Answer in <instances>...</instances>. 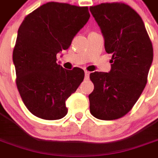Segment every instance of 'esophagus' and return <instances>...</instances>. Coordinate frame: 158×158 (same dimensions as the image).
I'll return each mask as SVG.
<instances>
[{
	"instance_id": "obj_1",
	"label": "esophagus",
	"mask_w": 158,
	"mask_h": 158,
	"mask_svg": "<svg viewBox=\"0 0 158 158\" xmlns=\"http://www.w3.org/2000/svg\"><path fill=\"white\" fill-rule=\"evenodd\" d=\"M89 71H85V79H89Z\"/></svg>"
}]
</instances>
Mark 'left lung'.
I'll return each mask as SVG.
<instances>
[{"label":"left lung","instance_id":"1","mask_svg":"<svg viewBox=\"0 0 158 158\" xmlns=\"http://www.w3.org/2000/svg\"><path fill=\"white\" fill-rule=\"evenodd\" d=\"M101 28L105 50L112 54L109 73L89 74L94 90L89 111L102 120L120 118L141 95L153 59L152 44L139 14L123 3H102L89 7Z\"/></svg>","mask_w":158,"mask_h":158}]
</instances>
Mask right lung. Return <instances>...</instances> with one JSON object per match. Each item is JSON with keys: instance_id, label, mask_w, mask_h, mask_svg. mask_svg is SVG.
Segmentation results:
<instances>
[{"instance_id": "right-lung-1", "label": "right lung", "mask_w": 158, "mask_h": 158, "mask_svg": "<svg viewBox=\"0 0 158 158\" xmlns=\"http://www.w3.org/2000/svg\"><path fill=\"white\" fill-rule=\"evenodd\" d=\"M89 19V9L47 2L25 17L18 31L12 59L23 102L40 118L56 120L68 113L66 101L85 78L84 70H67L56 54L69 48Z\"/></svg>"}]
</instances>
